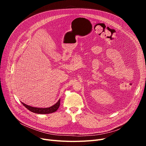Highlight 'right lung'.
<instances>
[{"label":"right lung","instance_id":"1","mask_svg":"<svg viewBox=\"0 0 146 146\" xmlns=\"http://www.w3.org/2000/svg\"><path fill=\"white\" fill-rule=\"evenodd\" d=\"M22 104H23V105L25 108H27L29 110H30V111H32L33 113H38V114H49V113L55 112L56 110L58 109L60 105V99L57 102L56 104H55L54 105L50 107L44 108L33 107H30L29 105H26L23 102H22Z\"/></svg>","mask_w":146,"mask_h":146}]
</instances>
